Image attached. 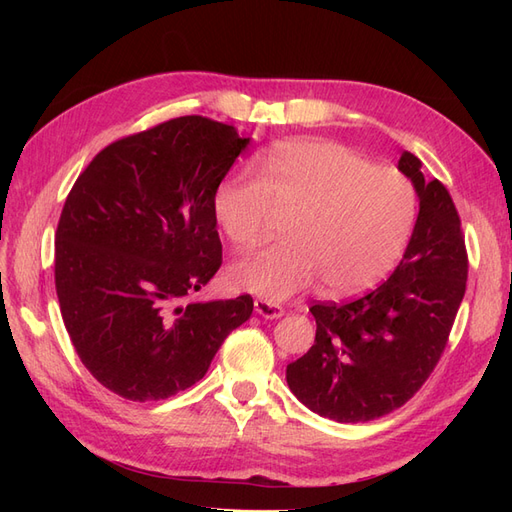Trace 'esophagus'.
<instances>
[{"label":"esophagus","mask_w":512,"mask_h":512,"mask_svg":"<svg viewBox=\"0 0 512 512\" xmlns=\"http://www.w3.org/2000/svg\"><path fill=\"white\" fill-rule=\"evenodd\" d=\"M254 309H256L258 316L269 318V320L280 318V316L284 314V307H282L280 303L269 301V299H256V301H254Z\"/></svg>","instance_id":"esophagus-1"}]
</instances>
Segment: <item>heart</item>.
Here are the masks:
<instances>
[{"label": "heart", "mask_w": 512, "mask_h": 512, "mask_svg": "<svg viewBox=\"0 0 512 512\" xmlns=\"http://www.w3.org/2000/svg\"><path fill=\"white\" fill-rule=\"evenodd\" d=\"M215 215L239 250L262 241L277 218L292 220L282 245L239 258L235 288L271 301L318 280L333 297L374 288L389 275L416 222V194L393 168L327 141H297L271 153L265 175L243 168L215 192Z\"/></svg>", "instance_id": "1"}]
</instances>
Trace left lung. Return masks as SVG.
<instances>
[{"instance_id":"left-lung-1","label":"left lung","mask_w":512,"mask_h":512,"mask_svg":"<svg viewBox=\"0 0 512 512\" xmlns=\"http://www.w3.org/2000/svg\"><path fill=\"white\" fill-rule=\"evenodd\" d=\"M404 151L397 168L418 196L406 254L389 280L346 303H316L314 346L286 367L290 391L337 423H367L401 408L438 365L466 294L468 254L451 194L425 181Z\"/></svg>"}]
</instances>
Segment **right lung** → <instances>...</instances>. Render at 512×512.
<instances>
[{"label":"right lung","instance_id":"right-lung-1","mask_svg":"<svg viewBox=\"0 0 512 512\" xmlns=\"http://www.w3.org/2000/svg\"><path fill=\"white\" fill-rule=\"evenodd\" d=\"M250 143L177 117L104 147L72 185L55 232V288L72 346L102 386L158 401L207 374L254 301L188 303L222 265L215 192Z\"/></svg>","mask_w":512,"mask_h":512}]
</instances>
